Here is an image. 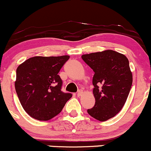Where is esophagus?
I'll return each instance as SVG.
<instances>
[{
    "label": "esophagus",
    "instance_id": "obj_1",
    "mask_svg": "<svg viewBox=\"0 0 151 151\" xmlns=\"http://www.w3.org/2000/svg\"><path fill=\"white\" fill-rule=\"evenodd\" d=\"M82 94H83V91H82V90H79L77 93V96L78 97H80V96H81Z\"/></svg>",
    "mask_w": 151,
    "mask_h": 151
}]
</instances>
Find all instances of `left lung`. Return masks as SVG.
I'll return each instance as SVG.
<instances>
[{"mask_svg": "<svg viewBox=\"0 0 151 151\" xmlns=\"http://www.w3.org/2000/svg\"><path fill=\"white\" fill-rule=\"evenodd\" d=\"M81 58L93 71L95 105L87 110L100 122L114 117L124 107L132 84L128 59L113 50L83 54Z\"/></svg>", "mask_w": 151, "mask_h": 151, "instance_id": "obj_1", "label": "left lung"}]
</instances>
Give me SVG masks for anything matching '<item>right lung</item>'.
<instances>
[{"mask_svg":"<svg viewBox=\"0 0 151 151\" xmlns=\"http://www.w3.org/2000/svg\"><path fill=\"white\" fill-rule=\"evenodd\" d=\"M69 58L68 55L34 57L19 65L15 89L22 106L32 118L50 120L72 97V94L61 90L63 81L58 75Z\"/></svg>","mask_w":151,"mask_h":151,"instance_id":"right-lung-1","label":"right lung"}]
</instances>
